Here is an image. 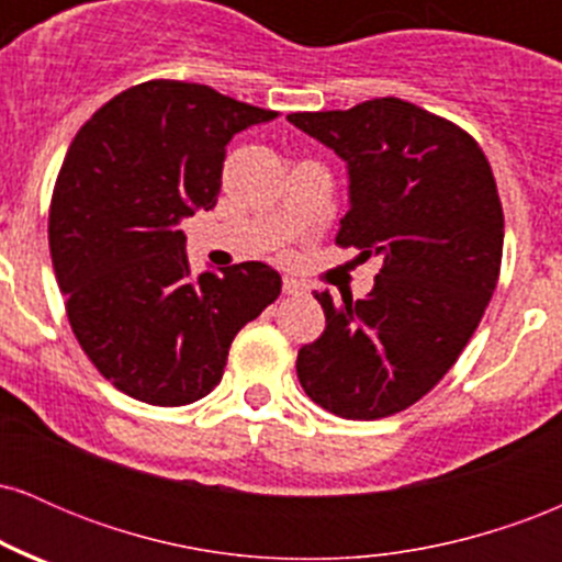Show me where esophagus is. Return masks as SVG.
I'll list each match as a JSON object with an SVG mask.
<instances>
[{"label":"esophagus","mask_w":562,"mask_h":562,"mask_svg":"<svg viewBox=\"0 0 562 562\" xmlns=\"http://www.w3.org/2000/svg\"><path fill=\"white\" fill-rule=\"evenodd\" d=\"M282 293H285V295H306L308 285L303 280H295V277H285V280H282Z\"/></svg>","instance_id":"obj_1"}]
</instances>
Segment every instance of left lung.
<instances>
[{"label": "left lung", "instance_id": "obj_1", "mask_svg": "<svg viewBox=\"0 0 562 562\" xmlns=\"http://www.w3.org/2000/svg\"><path fill=\"white\" fill-rule=\"evenodd\" d=\"M288 121L348 164L335 243L383 259L364 299L317 293L327 327L295 372L344 420L391 417L447 375L492 301L505 245L492 166L465 128L398 97Z\"/></svg>", "mask_w": 562, "mask_h": 562}]
</instances>
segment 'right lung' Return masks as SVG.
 Wrapping results in <instances>:
<instances>
[{"instance_id":"1","label":"right lung","mask_w":562,"mask_h":562,"mask_svg":"<svg viewBox=\"0 0 562 562\" xmlns=\"http://www.w3.org/2000/svg\"><path fill=\"white\" fill-rule=\"evenodd\" d=\"M274 111L205 83L153 79L79 128L49 203V254L76 340L137 402L209 396L235 335L277 301L261 261L190 277L179 218L214 209L224 147Z\"/></svg>"}]
</instances>
